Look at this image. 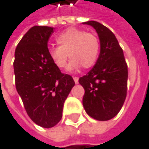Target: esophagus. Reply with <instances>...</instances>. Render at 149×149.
Segmentation results:
<instances>
[{"mask_svg": "<svg viewBox=\"0 0 149 149\" xmlns=\"http://www.w3.org/2000/svg\"><path fill=\"white\" fill-rule=\"evenodd\" d=\"M73 79H74V81L75 84H78V83H79V78H78V77H75V76H74Z\"/></svg>", "mask_w": 149, "mask_h": 149, "instance_id": "esophagus-1", "label": "esophagus"}]
</instances>
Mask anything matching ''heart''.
<instances>
[{
    "label": "heart",
    "mask_w": 149,
    "mask_h": 149,
    "mask_svg": "<svg viewBox=\"0 0 149 149\" xmlns=\"http://www.w3.org/2000/svg\"><path fill=\"white\" fill-rule=\"evenodd\" d=\"M56 41L60 46L48 47L47 54L53 65L60 69L66 68L69 56L72 61L68 64V71L77 70L81 65L85 68H91L97 61L100 45L93 34L69 28L59 34Z\"/></svg>",
    "instance_id": "1"
}]
</instances>
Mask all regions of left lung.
Returning <instances> with one entry per match:
<instances>
[{"label": "left lung", "instance_id": "8db88e82", "mask_svg": "<svg viewBox=\"0 0 149 149\" xmlns=\"http://www.w3.org/2000/svg\"><path fill=\"white\" fill-rule=\"evenodd\" d=\"M82 24L94 28L100 41L95 66L79 79L85 90L82 104L91 118L110 120L119 112L126 97L127 65L115 35L107 27L96 21Z\"/></svg>", "mask_w": 149, "mask_h": 149}]
</instances>
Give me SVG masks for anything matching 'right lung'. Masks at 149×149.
Returning <instances> with one entry per match:
<instances>
[{"mask_svg":"<svg viewBox=\"0 0 149 149\" xmlns=\"http://www.w3.org/2000/svg\"><path fill=\"white\" fill-rule=\"evenodd\" d=\"M53 31L48 26L31 28L15 48L13 65L15 88L26 112L44 128L61 121L65 100L75 84L48 57L47 43Z\"/></svg>","mask_w":149,"mask_h":149,"instance_id":"obj_1","label":"right lung"}]
</instances>
